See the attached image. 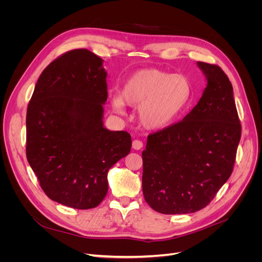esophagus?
Masks as SVG:
<instances>
[{
	"label": "esophagus",
	"mask_w": 262,
	"mask_h": 262,
	"mask_svg": "<svg viewBox=\"0 0 262 262\" xmlns=\"http://www.w3.org/2000/svg\"><path fill=\"white\" fill-rule=\"evenodd\" d=\"M142 146H143V143L140 140H134L133 141V148L134 149H137V150L141 149Z\"/></svg>",
	"instance_id": "34e87169"
}]
</instances>
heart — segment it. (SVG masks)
I'll list each match as a JSON object with an SVG mask.
<instances>
[{
  "label": "heart",
  "mask_w": 262,
  "mask_h": 262,
  "mask_svg": "<svg viewBox=\"0 0 262 262\" xmlns=\"http://www.w3.org/2000/svg\"><path fill=\"white\" fill-rule=\"evenodd\" d=\"M192 84L183 74H172L159 69H143L132 74L121 89L120 96L112 100L117 113L124 112V104L138 108V118L146 129L168 126L189 105Z\"/></svg>",
  "instance_id": "1"
}]
</instances>
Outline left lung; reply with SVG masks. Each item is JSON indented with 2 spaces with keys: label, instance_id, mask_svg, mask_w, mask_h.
<instances>
[{
  "label": "left lung",
  "instance_id": "8db88e82",
  "mask_svg": "<svg viewBox=\"0 0 262 262\" xmlns=\"http://www.w3.org/2000/svg\"><path fill=\"white\" fill-rule=\"evenodd\" d=\"M207 86L183 121L148 135L142 152L145 202L163 214L206 207L227 182L241 124L231 82L221 68L198 61Z\"/></svg>",
  "mask_w": 262,
  "mask_h": 262
}]
</instances>
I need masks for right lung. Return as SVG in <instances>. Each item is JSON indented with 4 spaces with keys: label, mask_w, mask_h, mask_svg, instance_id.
Listing matches in <instances>:
<instances>
[{
    "label": "right lung",
    "mask_w": 262,
    "mask_h": 262,
    "mask_svg": "<svg viewBox=\"0 0 262 262\" xmlns=\"http://www.w3.org/2000/svg\"><path fill=\"white\" fill-rule=\"evenodd\" d=\"M86 49L52 61L26 113V158L53 201L75 209L100 205L109 169L130 152V135L104 126L107 72Z\"/></svg>",
    "instance_id": "add662e5"
}]
</instances>
